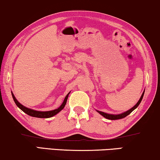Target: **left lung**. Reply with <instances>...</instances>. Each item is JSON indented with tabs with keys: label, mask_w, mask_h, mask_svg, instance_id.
I'll return each mask as SVG.
<instances>
[{
	"label": "left lung",
	"mask_w": 160,
	"mask_h": 160,
	"mask_svg": "<svg viewBox=\"0 0 160 160\" xmlns=\"http://www.w3.org/2000/svg\"><path fill=\"white\" fill-rule=\"evenodd\" d=\"M144 93H145V90H144V92H143V93H142V96H141L140 98H139V101H138V102H137V103L135 105L134 107H132V108H131V109H129V110L127 111V112L122 113V114H107V113L100 112V111H98V110H96V111L99 113V114L102 115V117H104L105 118L108 119V120H119V119L124 118V117H125L126 116H128V114H130L134 110V109H136L137 107H138L139 103H140L141 101H142V98H143V95H144Z\"/></svg>",
	"instance_id": "8db88e82"
}]
</instances>
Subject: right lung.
Here are the masks:
<instances>
[{"mask_svg": "<svg viewBox=\"0 0 160 160\" xmlns=\"http://www.w3.org/2000/svg\"><path fill=\"white\" fill-rule=\"evenodd\" d=\"M70 94V92L68 93V94L66 95L65 99H64L63 102H62V103L60 105V106L59 108L54 109V110H52V111H47V112H40V111H36V110H33V109H31V108H27V107L23 106V105L20 103L19 102H18L17 99L15 98V95L12 92V98L14 101H15L16 106H17L18 108L20 109H21L22 111L24 113H26V114L29 115V116L31 117H38V118H49V117H52L54 116V115H56L57 114H58L60 111L62 110V109H63L64 107H65L66 104V102H67V99L68 98V94Z\"/></svg>", "mask_w": 160, "mask_h": 160, "instance_id": "obj_1", "label": "right lung"}]
</instances>
